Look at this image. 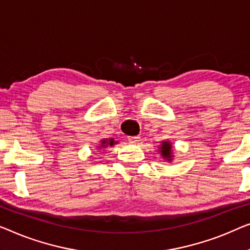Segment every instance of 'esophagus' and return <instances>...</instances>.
Returning <instances> with one entry per match:
<instances>
[{
	"label": "esophagus",
	"instance_id": "1",
	"mask_svg": "<svg viewBox=\"0 0 250 250\" xmlns=\"http://www.w3.org/2000/svg\"><path fill=\"white\" fill-rule=\"evenodd\" d=\"M128 140H129L130 143L136 144V143H138L139 140H140V137L139 136H131V137H128Z\"/></svg>",
	"mask_w": 250,
	"mask_h": 250
}]
</instances>
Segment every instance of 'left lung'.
I'll return each mask as SVG.
<instances>
[{
  "instance_id": "1",
  "label": "left lung",
  "mask_w": 250,
  "mask_h": 250,
  "mask_svg": "<svg viewBox=\"0 0 250 250\" xmlns=\"http://www.w3.org/2000/svg\"><path fill=\"white\" fill-rule=\"evenodd\" d=\"M160 153L161 155L163 156V159H165L168 162H171L172 159H173V152H172V145L170 142H162V145L160 146Z\"/></svg>"
}]
</instances>
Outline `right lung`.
<instances>
[{
    "label": "right lung",
    "mask_w": 250,
    "mask_h": 250,
    "mask_svg": "<svg viewBox=\"0 0 250 250\" xmlns=\"http://www.w3.org/2000/svg\"><path fill=\"white\" fill-rule=\"evenodd\" d=\"M117 143L118 142H115L113 138H111V139H103L101 142V146L98 147V148H105V147H107V146H113Z\"/></svg>",
    "instance_id": "obj_1"
}]
</instances>
